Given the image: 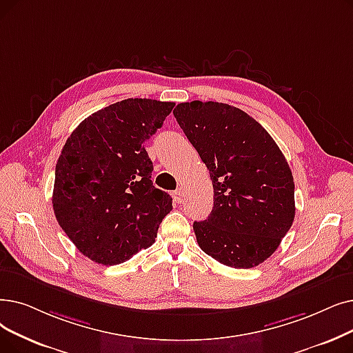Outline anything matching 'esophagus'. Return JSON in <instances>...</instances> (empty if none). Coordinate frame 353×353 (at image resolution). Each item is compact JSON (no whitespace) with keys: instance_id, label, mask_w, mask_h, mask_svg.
I'll return each instance as SVG.
<instances>
[{"instance_id":"34e87169","label":"esophagus","mask_w":353,"mask_h":353,"mask_svg":"<svg viewBox=\"0 0 353 353\" xmlns=\"http://www.w3.org/2000/svg\"><path fill=\"white\" fill-rule=\"evenodd\" d=\"M173 201H174V203L183 202V190L181 189H177L176 192H173Z\"/></svg>"}]
</instances>
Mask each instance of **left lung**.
I'll return each instance as SVG.
<instances>
[{
    "label": "left lung",
    "mask_w": 353,
    "mask_h": 353,
    "mask_svg": "<svg viewBox=\"0 0 353 353\" xmlns=\"http://www.w3.org/2000/svg\"><path fill=\"white\" fill-rule=\"evenodd\" d=\"M173 114L213 186L210 214L193 223L199 247L232 268L264 263L296 214L294 180L281 150L261 124L228 103L183 102Z\"/></svg>",
    "instance_id": "obj_1"
}]
</instances>
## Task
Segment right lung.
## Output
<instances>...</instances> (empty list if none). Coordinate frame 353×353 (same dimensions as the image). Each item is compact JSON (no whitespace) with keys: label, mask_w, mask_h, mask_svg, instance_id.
Returning a JSON list of instances; mask_svg holds the SVG:
<instances>
[{"label":"right lung","mask_w":353,"mask_h":353,"mask_svg":"<svg viewBox=\"0 0 353 353\" xmlns=\"http://www.w3.org/2000/svg\"><path fill=\"white\" fill-rule=\"evenodd\" d=\"M174 102L130 98L85 118L60 152L53 210L69 239L102 265L125 263L154 243L168 193L151 181L144 143Z\"/></svg>","instance_id":"1"}]
</instances>
